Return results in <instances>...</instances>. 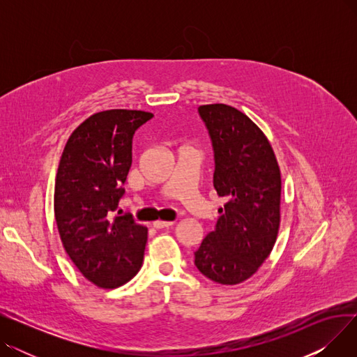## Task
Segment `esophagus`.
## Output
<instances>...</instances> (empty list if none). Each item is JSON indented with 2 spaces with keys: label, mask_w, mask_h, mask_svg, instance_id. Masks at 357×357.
<instances>
[{
  "label": "esophagus",
  "mask_w": 357,
  "mask_h": 357,
  "mask_svg": "<svg viewBox=\"0 0 357 357\" xmlns=\"http://www.w3.org/2000/svg\"><path fill=\"white\" fill-rule=\"evenodd\" d=\"M172 224H174L172 221H162V220H158V221L153 222V227L158 229V230H159V229H167V227H171Z\"/></svg>",
  "instance_id": "esophagus-1"
}]
</instances>
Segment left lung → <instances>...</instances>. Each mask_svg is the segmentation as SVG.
<instances>
[{
	"mask_svg": "<svg viewBox=\"0 0 357 357\" xmlns=\"http://www.w3.org/2000/svg\"><path fill=\"white\" fill-rule=\"evenodd\" d=\"M198 111L213 140L214 188L229 201L195 252V265L217 284L237 285L257 272L275 246L280 169L268 137L245 112L226 104Z\"/></svg>",
	"mask_w": 357,
	"mask_h": 357,
	"instance_id": "obj_1",
	"label": "left lung"
}]
</instances>
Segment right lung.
<instances>
[{
    "mask_svg": "<svg viewBox=\"0 0 357 357\" xmlns=\"http://www.w3.org/2000/svg\"><path fill=\"white\" fill-rule=\"evenodd\" d=\"M152 117L140 109L96 112L72 131L56 174L54 218L65 252L102 289L127 284L143 264L147 229L112 213L124 194L135 131Z\"/></svg>",
    "mask_w": 357,
    "mask_h": 357,
    "instance_id": "obj_1",
    "label": "right lung"
}]
</instances>
